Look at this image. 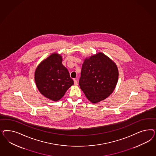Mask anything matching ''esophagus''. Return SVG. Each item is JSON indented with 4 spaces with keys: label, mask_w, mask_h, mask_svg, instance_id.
I'll list each match as a JSON object with an SVG mask.
<instances>
[{
    "label": "esophagus",
    "mask_w": 156,
    "mask_h": 156,
    "mask_svg": "<svg viewBox=\"0 0 156 156\" xmlns=\"http://www.w3.org/2000/svg\"><path fill=\"white\" fill-rule=\"evenodd\" d=\"M74 85H78V80H76V79H74Z\"/></svg>",
    "instance_id": "obj_1"
}]
</instances>
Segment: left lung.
I'll return each mask as SVG.
<instances>
[{
	"mask_svg": "<svg viewBox=\"0 0 156 156\" xmlns=\"http://www.w3.org/2000/svg\"><path fill=\"white\" fill-rule=\"evenodd\" d=\"M118 79V69L115 63L99 52L85 59L79 85L87 98L95 104L113 93Z\"/></svg>",
	"mask_w": 156,
	"mask_h": 156,
	"instance_id": "1",
	"label": "left lung"
}]
</instances>
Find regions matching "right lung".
Returning a JSON list of instances; mask_svg holds the SVG:
<instances>
[{
    "label": "right lung",
    "instance_id": "right-lung-1",
    "mask_svg": "<svg viewBox=\"0 0 156 156\" xmlns=\"http://www.w3.org/2000/svg\"><path fill=\"white\" fill-rule=\"evenodd\" d=\"M62 62L61 55L54 53L39 65L35 73V83L40 93L54 101L62 98L74 84Z\"/></svg>",
    "mask_w": 156,
    "mask_h": 156
}]
</instances>
